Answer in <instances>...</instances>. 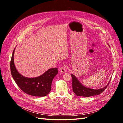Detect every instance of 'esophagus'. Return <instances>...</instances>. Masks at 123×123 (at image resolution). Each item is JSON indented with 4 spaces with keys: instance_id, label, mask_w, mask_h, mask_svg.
Returning <instances> with one entry per match:
<instances>
[{
    "instance_id": "1",
    "label": "esophagus",
    "mask_w": 123,
    "mask_h": 123,
    "mask_svg": "<svg viewBox=\"0 0 123 123\" xmlns=\"http://www.w3.org/2000/svg\"><path fill=\"white\" fill-rule=\"evenodd\" d=\"M60 71L61 72H62V73H65V72H66V69H65V67L64 66H63V67H62L60 68Z\"/></svg>"
}]
</instances>
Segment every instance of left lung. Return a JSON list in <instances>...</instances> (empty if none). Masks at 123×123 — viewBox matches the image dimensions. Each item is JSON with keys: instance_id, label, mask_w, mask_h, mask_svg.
Segmentation results:
<instances>
[{"instance_id": "left-lung-1", "label": "left lung", "mask_w": 123, "mask_h": 123, "mask_svg": "<svg viewBox=\"0 0 123 123\" xmlns=\"http://www.w3.org/2000/svg\"><path fill=\"white\" fill-rule=\"evenodd\" d=\"M72 78V88L73 91L77 96H84V97H89V96L99 95L102 93L108 86L110 81L105 87L98 89H93L89 88L84 86L81 84L75 75L71 74Z\"/></svg>"}]
</instances>
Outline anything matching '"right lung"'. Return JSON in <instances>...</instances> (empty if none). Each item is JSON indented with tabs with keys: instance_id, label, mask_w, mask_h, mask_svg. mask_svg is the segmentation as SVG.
<instances>
[{
	"instance_id": "obj_1",
	"label": "right lung",
	"mask_w": 123,
	"mask_h": 123,
	"mask_svg": "<svg viewBox=\"0 0 123 123\" xmlns=\"http://www.w3.org/2000/svg\"><path fill=\"white\" fill-rule=\"evenodd\" d=\"M15 48L10 62L11 73L18 86L29 95L38 97L47 95L51 90V85L55 76L58 73L57 68L48 69L42 75L29 78L22 75L17 70L14 62Z\"/></svg>"
}]
</instances>
